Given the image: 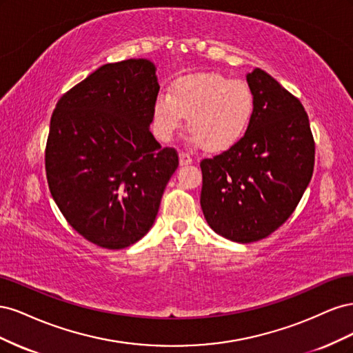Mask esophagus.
I'll list each match as a JSON object with an SVG mask.
<instances>
[{
  "label": "esophagus",
  "instance_id": "esophagus-1",
  "mask_svg": "<svg viewBox=\"0 0 353 353\" xmlns=\"http://www.w3.org/2000/svg\"><path fill=\"white\" fill-rule=\"evenodd\" d=\"M179 163L183 165V166L193 163V157H191V156L187 154V153H179Z\"/></svg>",
  "mask_w": 353,
  "mask_h": 353
}]
</instances>
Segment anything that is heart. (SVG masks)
I'll list each match as a JSON object with an SVG mask.
<instances>
[{"instance_id":"1","label":"heart","mask_w":353,"mask_h":353,"mask_svg":"<svg viewBox=\"0 0 353 353\" xmlns=\"http://www.w3.org/2000/svg\"><path fill=\"white\" fill-rule=\"evenodd\" d=\"M254 116V95L244 81L219 73L179 78L153 104V126L160 141H169L188 117L191 138L208 152H225L248 134Z\"/></svg>"}]
</instances>
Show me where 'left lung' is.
<instances>
[{
	"mask_svg": "<svg viewBox=\"0 0 353 353\" xmlns=\"http://www.w3.org/2000/svg\"><path fill=\"white\" fill-rule=\"evenodd\" d=\"M254 116L248 134L200 162L209 227L237 243L268 237L290 218L312 178L315 143L302 103L262 69L248 73Z\"/></svg>",
	"mask_w": 353,
	"mask_h": 353,
	"instance_id": "8db88e82",
	"label": "left lung"
}]
</instances>
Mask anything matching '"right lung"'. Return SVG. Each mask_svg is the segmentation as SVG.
Returning a JSON list of instances; mask_svg holds the SVG:
<instances>
[{
    "mask_svg": "<svg viewBox=\"0 0 353 353\" xmlns=\"http://www.w3.org/2000/svg\"><path fill=\"white\" fill-rule=\"evenodd\" d=\"M147 59L109 63L61 95L46 147L50 193L83 239L117 250L143 239L154 223L175 148L148 130L159 94Z\"/></svg>",
    "mask_w": 353,
    "mask_h": 353,
    "instance_id": "add662e5",
    "label": "right lung"
}]
</instances>
